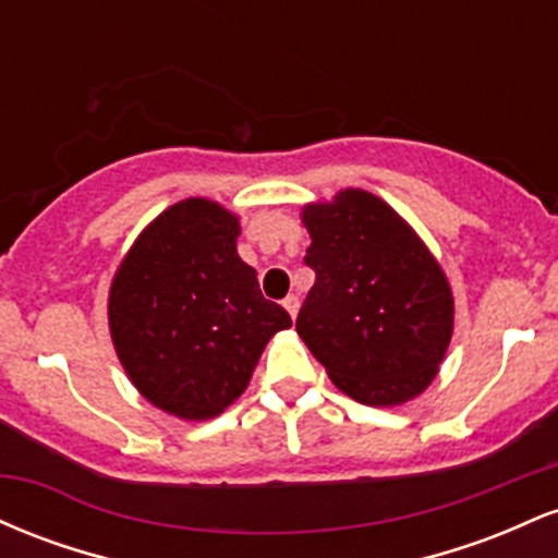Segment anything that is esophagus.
I'll list each match as a JSON object with an SVG mask.
<instances>
[{
	"mask_svg": "<svg viewBox=\"0 0 558 558\" xmlns=\"http://www.w3.org/2000/svg\"><path fill=\"white\" fill-rule=\"evenodd\" d=\"M283 306H286L288 315H291V319H296V312H299V296H293V293H291V296H286V299H283Z\"/></svg>",
	"mask_w": 558,
	"mask_h": 558,
	"instance_id": "obj_1",
	"label": "esophagus"
}]
</instances>
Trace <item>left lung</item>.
<instances>
[{
	"label": "left lung",
	"instance_id": "1",
	"mask_svg": "<svg viewBox=\"0 0 558 558\" xmlns=\"http://www.w3.org/2000/svg\"><path fill=\"white\" fill-rule=\"evenodd\" d=\"M304 226L315 286L296 317L301 341L351 399H414L438 373L453 330L438 262L383 198L360 189L310 204Z\"/></svg>",
	"mask_w": 558,
	"mask_h": 558
}]
</instances>
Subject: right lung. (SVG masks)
Returning <instances> with one entry per match:
<instances>
[{"label": "right lung", "instance_id": "right-lung-1", "mask_svg": "<svg viewBox=\"0 0 558 558\" xmlns=\"http://www.w3.org/2000/svg\"><path fill=\"white\" fill-rule=\"evenodd\" d=\"M239 230L220 204L185 198L138 235L112 280L114 351L144 399L181 420L217 417L291 328L235 252Z\"/></svg>", "mask_w": 558, "mask_h": 558}]
</instances>
